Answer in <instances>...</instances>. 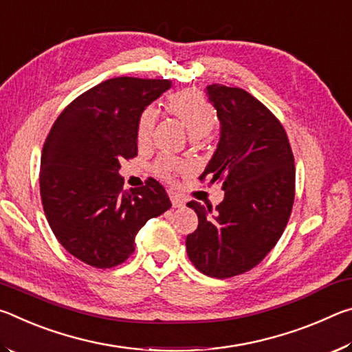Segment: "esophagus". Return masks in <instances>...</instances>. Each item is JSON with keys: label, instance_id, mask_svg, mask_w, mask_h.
I'll list each match as a JSON object with an SVG mask.
<instances>
[{"label": "esophagus", "instance_id": "34e87169", "mask_svg": "<svg viewBox=\"0 0 352 352\" xmlns=\"http://www.w3.org/2000/svg\"><path fill=\"white\" fill-rule=\"evenodd\" d=\"M170 200H172V206L174 208H182V206H184V204H186L183 197H180V195L174 194V192L170 194Z\"/></svg>", "mask_w": 352, "mask_h": 352}]
</instances>
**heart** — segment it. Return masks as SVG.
Segmentation results:
<instances>
[{
  "label": "heart",
  "instance_id": "heart-1",
  "mask_svg": "<svg viewBox=\"0 0 352 352\" xmlns=\"http://www.w3.org/2000/svg\"><path fill=\"white\" fill-rule=\"evenodd\" d=\"M164 111L186 129L194 141H199L211 132L217 124V113L205 96L195 91H178L170 94L164 102ZM158 113L148 107L142 110L136 126V141L140 147H147L152 142ZM153 170L166 182H174L178 175L188 170L182 160L162 157L153 164Z\"/></svg>",
  "mask_w": 352,
  "mask_h": 352
}]
</instances>
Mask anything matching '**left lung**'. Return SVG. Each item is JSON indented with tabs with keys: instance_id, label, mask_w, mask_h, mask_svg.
I'll return each instance as SVG.
<instances>
[{
	"instance_id": "8db88e82",
	"label": "left lung",
	"mask_w": 352,
	"mask_h": 352,
	"mask_svg": "<svg viewBox=\"0 0 352 352\" xmlns=\"http://www.w3.org/2000/svg\"><path fill=\"white\" fill-rule=\"evenodd\" d=\"M217 110L220 141L200 180L222 183L216 208L190 200L199 226L186 237L195 269L211 278L252 270L284 233L295 199V163L279 119L248 91L206 87Z\"/></svg>"
}]
</instances>
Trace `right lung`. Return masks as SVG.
<instances>
[{"label":"right lung","instance_id":"add662e5","mask_svg":"<svg viewBox=\"0 0 352 352\" xmlns=\"http://www.w3.org/2000/svg\"><path fill=\"white\" fill-rule=\"evenodd\" d=\"M170 85L168 79L104 80L65 107L46 136L40 163L45 216L62 247L88 265L126 262L141 226L172 206L153 178L127 190L118 174L122 160L138 155L142 110Z\"/></svg>","mask_w":352,"mask_h":352}]
</instances>
